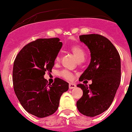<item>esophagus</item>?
<instances>
[{
  "label": "esophagus",
  "instance_id": "obj_1",
  "mask_svg": "<svg viewBox=\"0 0 132 132\" xmlns=\"http://www.w3.org/2000/svg\"><path fill=\"white\" fill-rule=\"evenodd\" d=\"M75 87H76V85H75V83H70L69 84V89H73L75 88Z\"/></svg>",
  "mask_w": 132,
  "mask_h": 132
}]
</instances>
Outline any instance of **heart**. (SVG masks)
Segmentation results:
<instances>
[{"mask_svg": "<svg viewBox=\"0 0 132 132\" xmlns=\"http://www.w3.org/2000/svg\"><path fill=\"white\" fill-rule=\"evenodd\" d=\"M70 50L73 54L74 55L77 61H83L85 59V53L83 49L80 45H73L71 46ZM59 61V57L57 56L55 58V61L58 62ZM59 75L62 77L67 80H71L73 79V74L67 70H63L59 73Z\"/></svg>", "mask_w": 132, "mask_h": 132, "instance_id": "1", "label": "heart"}]
</instances>
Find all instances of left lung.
<instances>
[{"mask_svg": "<svg viewBox=\"0 0 132 132\" xmlns=\"http://www.w3.org/2000/svg\"><path fill=\"white\" fill-rule=\"evenodd\" d=\"M79 39L91 52V62L79 78V81L91 80L89 87L78 84L83 95L77 101L80 113L94 117L106 111L111 105L121 80L120 54L109 39L97 34L83 35Z\"/></svg>", "mask_w": 132, "mask_h": 132, "instance_id": "8db88e82", "label": "left lung"}]
</instances>
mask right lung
Returning <instances> with one entry per match:
<instances>
[{
    "instance_id": "1",
    "label": "right lung",
    "mask_w": 132,
    "mask_h": 132,
    "mask_svg": "<svg viewBox=\"0 0 132 132\" xmlns=\"http://www.w3.org/2000/svg\"><path fill=\"white\" fill-rule=\"evenodd\" d=\"M63 44L59 38L38 39L26 45L16 55L13 65L12 82L15 94L28 113L38 118L53 114L69 83L55 78L51 85L44 78L51 72Z\"/></svg>"
}]
</instances>
